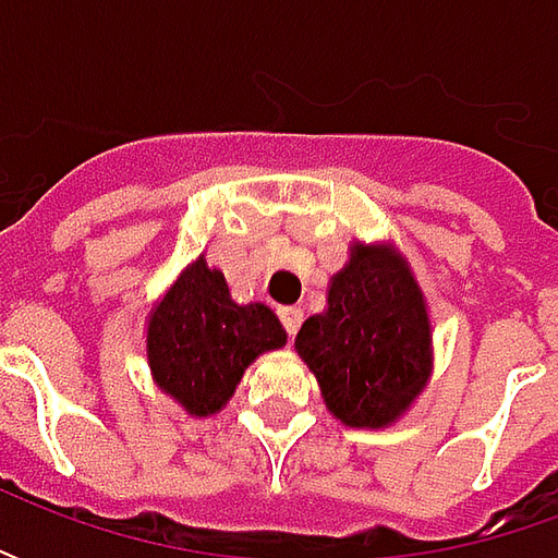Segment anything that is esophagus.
Instances as JSON below:
<instances>
[{"label": "esophagus", "instance_id": "1", "mask_svg": "<svg viewBox=\"0 0 558 558\" xmlns=\"http://www.w3.org/2000/svg\"><path fill=\"white\" fill-rule=\"evenodd\" d=\"M279 316H282V326H286V332L294 338V332L301 329V323H304V311L301 307H282L279 311Z\"/></svg>", "mask_w": 558, "mask_h": 558}]
</instances>
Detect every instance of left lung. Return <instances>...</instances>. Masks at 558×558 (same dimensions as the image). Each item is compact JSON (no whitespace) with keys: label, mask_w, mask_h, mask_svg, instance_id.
I'll return each instance as SVG.
<instances>
[{"label":"left lung","mask_w":558,"mask_h":558,"mask_svg":"<svg viewBox=\"0 0 558 558\" xmlns=\"http://www.w3.org/2000/svg\"><path fill=\"white\" fill-rule=\"evenodd\" d=\"M425 291L395 242L348 247L326 289V311L304 319L294 351L319 385L326 410L348 428H391L435 373Z\"/></svg>","instance_id":"1"}]
</instances>
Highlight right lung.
<instances>
[{"label":"right lung","instance_id":"right-lung-1","mask_svg":"<svg viewBox=\"0 0 558 558\" xmlns=\"http://www.w3.org/2000/svg\"><path fill=\"white\" fill-rule=\"evenodd\" d=\"M289 341L267 304L232 301L226 276L198 254L145 316V360L158 391L185 416H217L245 369Z\"/></svg>","mask_w":558,"mask_h":558}]
</instances>
